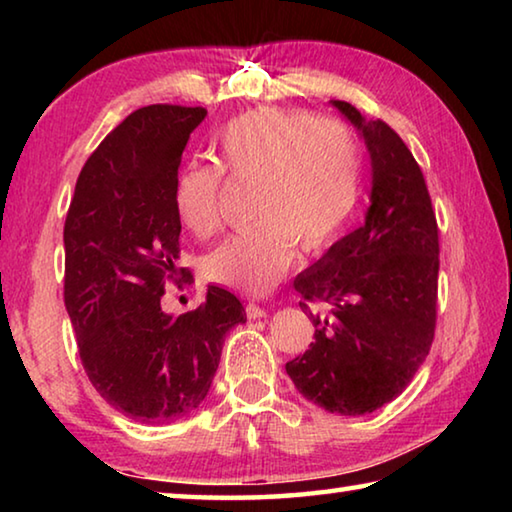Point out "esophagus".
I'll list each match as a JSON object with an SVG mask.
<instances>
[{"mask_svg":"<svg viewBox=\"0 0 512 512\" xmlns=\"http://www.w3.org/2000/svg\"><path fill=\"white\" fill-rule=\"evenodd\" d=\"M246 316L253 318V320L264 318L266 316V309L262 305H255V302H248V305H246Z\"/></svg>","mask_w":512,"mask_h":512,"instance_id":"1","label":"esophagus"}]
</instances>
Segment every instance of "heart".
Returning <instances> with one entry per match:
<instances>
[{
	"instance_id": "obj_1",
	"label": "heart",
	"mask_w": 512,
	"mask_h": 512,
	"mask_svg": "<svg viewBox=\"0 0 512 512\" xmlns=\"http://www.w3.org/2000/svg\"><path fill=\"white\" fill-rule=\"evenodd\" d=\"M216 162L189 164L173 187V210L194 237L221 223V171L255 180L253 225L230 235L203 262L207 280L250 296L280 282L296 255L332 246L361 187V146L339 119L262 106L230 119L214 140Z\"/></svg>"
}]
</instances>
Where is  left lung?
Returning a JSON list of instances; mask_svg holds the SVG:
<instances>
[{
  "mask_svg": "<svg viewBox=\"0 0 512 512\" xmlns=\"http://www.w3.org/2000/svg\"><path fill=\"white\" fill-rule=\"evenodd\" d=\"M357 126L370 153L366 223L336 241L293 280L309 311L314 343L287 363L309 402L329 413L363 415L395 400L427 359L436 329L438 223L427 183L402 137L386 121H366L348 101H332ZM302 311L309 309L300 302Z\"/></svg>",
  "mask_w": 512,
  "mask_h": 512,
  "instance_id": "1",
  "label": "left lung"
}]
</instances>
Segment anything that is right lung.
Here are the masks:
<instances>
[{"mask_svg": "<svg viewBox=\"0 0 512 512\" xmlns=\"http://www.w3.org/2000/svg\"><path fill=\"white\" fill-rule=\"evenodd\" d=\"M205 108L128 115L76 180L65 219V307L88 379L112 409L146 424L183 418L205 400L225 334L246 323L235 293L207 287L187 314H164V282H180L173 187Z\"/></svg>", "mask_w": 512, "mask_h": 512, "instance_id": "right-lung-1", "label": "right lung"}]
</instances>
